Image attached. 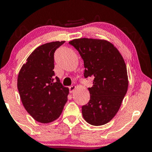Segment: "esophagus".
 <instances>
[{
  "label": "esophagus",
  "instance_id": "esophagus-1",
  "mask_svg": "<svg viewBox=\"0 0 152 152\" xmlns=\"http://www.w3.org/2000/svg\"><path fill=\"white\" fill-rule=\"evenodd\" d=\"M75 89H76V86H71L69 87V92H70L71 94L73 93Z\"/></svg>",
  "mask_w": 152,
  "mask_h": 152
}]
</instances>
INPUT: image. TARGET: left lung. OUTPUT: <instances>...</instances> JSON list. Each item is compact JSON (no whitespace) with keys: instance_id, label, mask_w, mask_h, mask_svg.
Listing matches in <instances>:
<instances>
[{"instance_id":"1","label":"left lung","mask_w":152,"mask_h":152,"mask_svg":"<svg viewBox=\"0 0 152 152\" xmlns=\"http://www.w3.org/2000/svg\"><path fill=\"white\" fill-rule=\"evenodd\" d=\"M84 64V77L94 78L88 88L90 100L82 106L83 117L90 124L102 126L118 112L128 89L126 66L114 45L106 40L78 38L69 42Z\"/></svg>"}]
</instances>
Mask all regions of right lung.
Returning a JSON list of instances; mask_svg holds the SVG:
<instances>
[{
    "label": "right lung",
    "mask_w": 152,
    "mask_h": 152,
    "mask_svg": "<svg viewBox=\"0 0 152 152\" xmlns=\"http://www.w3.org/2000/svg\"><path fill=\"white\" fill-rule=\"evenodd\" d=\"M65 41H54L36 48L20 69L18 89L23 105L36 121L57 119L68 100L69 90L54 73V53Z\"/></svg>",
    "instance_id": "obj_1"
}]
</instances>
